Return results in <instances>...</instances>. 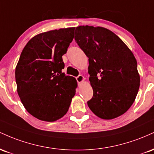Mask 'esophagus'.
Wrapping results in <instances>:
<instances>
[{"label":"esophagus","instance_id":"obj_1","mask_svg":"<svg viewBox=\"0 0 154 154\" xmlns=\"http://www.w3.org/2000/svg\"><path fill=\"white\" fill-rule=\"evenodd\" d=\"M85 79V77H83L82 75H79L78 77H77V81L78 82V83H79V84H80V83L84 82Z\"/></svg>","mask_w":154,"mask_h":154}]
</instances>
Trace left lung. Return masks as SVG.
I'll return each instance as SVG.
<instances>
[{"instance_id":"obj_1","label":"left lung","mask_w":154,"mask_h":154,"mask_svg":"<svg viewBox=\"0 0 154 154\" xmlns=\"http://www.w3.org/2000/svg\"><path fill=\"white\" fill-rule=\"evenodd\" d=\"M75 39L89 61L93 96L88 107L103 119L122 115L134 103L140 87L134 54L117 35L102 26H77Z\"/></svg>"}]
</instances>
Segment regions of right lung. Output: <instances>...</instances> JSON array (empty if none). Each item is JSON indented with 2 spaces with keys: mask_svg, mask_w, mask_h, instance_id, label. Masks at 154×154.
Returning a JSON list of instances; mask_svg holds the SVG:
<instances>
[{
  "mask_svg": "<svg viewBox=\"0 0 154 154\" xmlns=\"http://www.w3.org/2000/svg\"><path fill=\"white\" fill-rule=\"evenodd\" d=\"M75 27L40 33L29 40L16 66L17 93L31 115L55 122L69 110L77 82L65 76L62 56L74 38Z\"/></svg>",
  "mask_w": 154,
  "mask_h": 154,
  "instance_id": "right-lung-1",
  "label": "right lung"
}]
</instances>
